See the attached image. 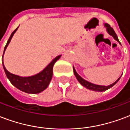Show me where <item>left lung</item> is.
<instances>
[{
	"label": "left lung",
	"mask_w": 130,
	"mask_h": 130,
	"mask_svg": "<svg viewBox=\"0 0 130 130\" xmlns=\"http://www.w3.org/2000/svg\"><path fill=\"white\" fill-rule=\"evenodd\" d=\"M105 27H106L107 31L108 32V34H109V35H111V36H113V38L121 44V43H120L119 41L118 36H117V35H116V34L115 33V31H114V30L113 29V28L111 27L109 24H107V23H105ZM73 70H74V73L75 76H76V78H77L78 81L80 84L82 85L83 86H84L85 87H86L87 89H90V90H92V91H96V92H103V91H105V90H107V89L111 88V87H113L114 85L116 84V83L119 81V79H120L121 77H121H119V78L116 80V81L114 83L109 85H108V86H105V85H99L93 84V83H92L88 82V81H87V80H85V79H83L81 76H80L78 74V73L76 72V70H75L74 67H73Z\"/></svg>",
	"instance_id": "left-lung-1"
}]
</instances>
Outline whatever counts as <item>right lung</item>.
I'll return each instance as SVG.
<instances>
[{"mask_svg": "<svg viewBox=\"0 0 130 130\" xmlns=\"http://www.w3.org/2000/svg\"><path fill=\"white\" fill-rule=\"evenodd\" d=\"M17 29L18 28H16L11 33L10 37L9 38L8 41L4 49L3 58L5 51L6 50L7 47L8 46L9 43H10L11 38L14 33L16 32V31L17 30ZM60 56H61L59 55L56 56L55 58H54L52 61L42 72L38 73L37 74L31 76H28V77H22L18 75L13 74L9 72L4 65L3 59V66L4 70L6 74L7 78L9 80L11 84L15 86L16 88H18L23 92L28 93V94H38V93L43 92V90H45L48 87V85L52 80V78L54 65L60 58Z\"/></svg>", "mask_w": 130, "mask_h": 130, "instance_id": "add662e5", "label": "right lung"}]
</instances>
